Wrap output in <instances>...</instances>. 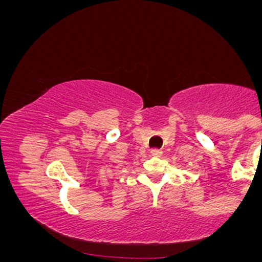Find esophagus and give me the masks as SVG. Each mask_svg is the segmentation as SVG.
<instances>
[{"instance_id": "1", "label": "esophagus", "mask_w": 262, "mask_h": 262, "mask_svg": "<svg viewBox=\"0 0 262 262\" xmlns=\"http://www.w3.org/2000/svg\"><path fill=\"white\" fill-rule=\"evenodd\" d=\"M161 153H163V152H161L160 149H157V148H154V149L150 150V154H152L153 157H160Z\"/></svg>"}]
</instances>
